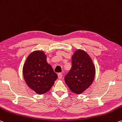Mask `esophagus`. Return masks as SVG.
<instances>
[{"mask_svg": "<svg viewBox=\"0 0 122 122\" xmlns=\"http://www.w3.org/2000/svg\"><path fill=\"white\" fill-rule=\"evenodd\" d=\"M62 73H58V78H59V79H61L62 78Z\"/></svg>", "mask_w": 122, "mask_h": 122, "instance_id": "esophagus-1", "label": "esophagus"}]
</instances>
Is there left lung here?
<instances>
[{
	"label": "left lung",
	"instance_id": "1",
	"mask_svg": "<svg viewBox=\"0 0 122 122\" xmlns=\"http://www.w3.org/2000/svg\"><path fill=\"white\" fill-rule=\"evenodd\" d=\"M95 76V67L85 51L78 50L71 57V67L65 81L71 91L80 94L89 87Z\"/></svg>",
	"mask_w": 122,
	"mask_h": 122
}]
</instances>
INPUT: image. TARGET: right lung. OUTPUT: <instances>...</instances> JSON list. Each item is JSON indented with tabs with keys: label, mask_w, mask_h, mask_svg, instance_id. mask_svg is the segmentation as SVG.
Here are the masks:
<instances>
[{
	"label": "right lung",
	"mask_w": 122,
	"mask_h": 122,
	"mask_svg": "<svg viewBox=\"0 0 122 122\" xmlns=\"http://www.w3.org/2000/svg\"><path fill=\"white\" fill-rule=\"evenodd\" d=\"M23 76L26 84L36 93L47 92L57 78V75L47 62L42 51H35L27 58L23 67Z\"/></svg>",
	"instance_id": "add662e5"
}]
</instances>
